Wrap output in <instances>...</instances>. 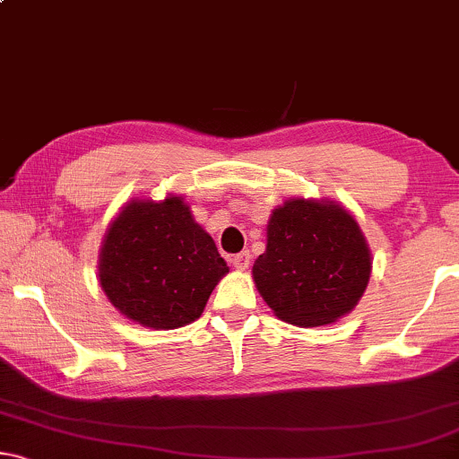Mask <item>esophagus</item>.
Instances as JSON below:
<instances>
[{
  "mask_svg": "<svg viewBox=\"0 0 459 459\" xmlns=\"http://www.w3.org/2000/svg\"><path fill=\"white\" fill-rule=\"evenodd\" d=\"M249 254L247 252H241V254H237V255H233V258H230V264H233L235 268H239V271H246V268L249 266Z\"/></svg>",
  "mask_w": 459,
  "mask_h": 459,
  "instance_id": "esophagus-1",
  "label": "esophagus"
}]
</instances>
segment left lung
Wrapping results in <instances>:
<instances>
[{"instance_id":"obj_1","label":"left lung","mask_w":459,"mask_h":459,"mask_svg":"<svg viewBox=\"0 0 459 459\" xmlns=\"http://www.w3.org/2000/svg\"><path fill=\"white\" fill-rule=\"evenodd\" d=\"M254 281L281 321L316 327L357 307L371 254L357 220L329 201L290 199L273 212Z\"/></svg>"}]
</instances>
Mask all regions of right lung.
I'll list each match as a JSON object with an SVG mask.
<instances>
[{
    "instance_id": "add662e5",
    "label": "right lung",
    "mask_w": 459,
    "mask_h": 459,
    "mask_svg": "<svg viewBox=\"0 0 459 459\" xmlns=\"http://www.w3.org/2000/svg\"><path fill=\"white\" fill-rule=\"evenodd\" d=\"M226 273L216 243L180 197L126 205L108 229L98 266L113 307L152 329L199 319Z\"/></svg>"
}]
</instances>
